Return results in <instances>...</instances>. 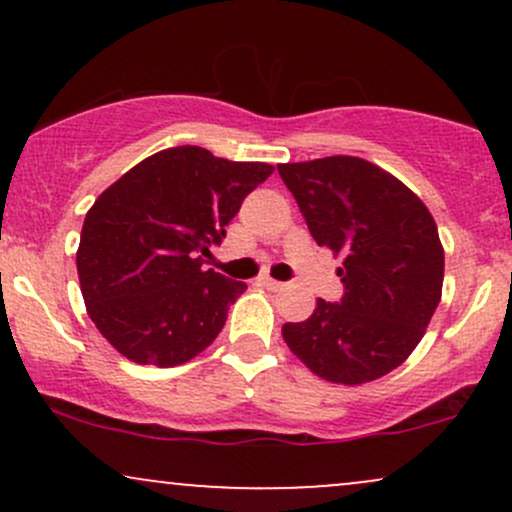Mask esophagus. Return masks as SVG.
Returning a JSON list of instances; mask_svg holds the SVG:
<instances>
[{
    "instance_id": "esophagus-1",
    "label": "esophagus",
    "mask_w": 512,
    "mask_h": 512,
    "mask_svg": "<svg viewBox=\"0 0 512 512\" xmlns=\"http://www.w3.org/2000/svg\"><path fill=\"white\" fill-rule=\"evenodd\" d=\"M260 284L264 286V289H269V291H281L286 286L284 281H276V279H272V276H262Z\"/></svg>"
}]
</instances>
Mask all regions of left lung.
Returning a JSON list of instances; mask_svg holds the SVG:
<instances>
[{
  "label": "left lung",
  "instance_id": "obj_1",
  "mask_svg": "<svg viewBox=\"0 0 512 512\" xmlns=\"http://www.w3.org/2000/svg\"><path fill=\"white\" fill-rule=\"evenodd\" d=\"M310 236L344 255L342 301L281 327L320 378L361 385L402 366L424 337L443 291L445 255L431 211L404 182L356 156L281 163Z\"/></svg>",
  "mask_w": 512,
  "mask_h": 512
}]
</instances>
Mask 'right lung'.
<instances>
[{"instance_id": "obj_1", "label": "right lung", "mask_w": 512, "mask_h": 512, "mask_svg": "<svg viewBox=\"0 0 512 512\" xmlns=\"http://www.w3.org/2000/svg\"><path fill=\"white\" fill-rule=\"evenodd\" d=\"M202 146L144 158L88 209L76 272L88 317L122 356L170 368L202 354L248 286L204 269L243 199L272 175Z\"/></svg>"}]
</instances>
